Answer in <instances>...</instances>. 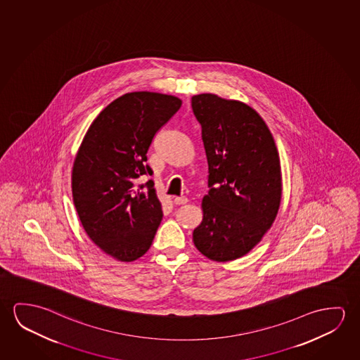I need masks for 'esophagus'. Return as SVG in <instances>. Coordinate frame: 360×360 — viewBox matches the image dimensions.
<instances>
[{
	"label": "esophagus",
	"instance_id": "34e87169",
	"mask_svg": "<svg viewBox=\"0 0 360 360\" xmlns=\"http://www.w3.org/2000/svg\"><path fill=\"white\" fill-rule=\"evenodd\" d=\"M173 202H174V205H186L188 202V198L187 197H176Z\"/></svg>",
	"mask_w": 360,
	"mask_h": 360
}]
</instances>
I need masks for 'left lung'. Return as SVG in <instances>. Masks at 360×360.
Listing matches in <instances>:
<instances>
[{
	"label": "left lung",
	"mask_w": 360,
	"mask_h": 360,
	"mask_svg": "<svg viewBox=\"0 0 360 360\" xmlns=\"http://www.w3.org/2000/svg\"><path fill=\"white\" fill-rule=\"evenodd\" d=\"M208 162V194L193 243L214 262L238 259L259 243L282 200L277 146L257 112L217 94L192 97Z\"/></svg>",
	"instance_id": "obj_1"
}]
</instances>
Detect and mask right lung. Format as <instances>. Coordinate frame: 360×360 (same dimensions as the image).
Masks as SVG:
<instances>
[{
    "mask_svg": "<svg viewBox=\"0 0 360 360\" xmlns=\"http://www.w3.org/2000/svg\"><path fill=\"white\" fill-rule=\"evenodd\" d=\"M181 105L171 94H123L96 117L78 148L73 203L91 240L115 259H139L153 242L162 205L153 181L139 178L152 176L148 148Z\"/></svg>",
    "mask_w": 360,
    "mask_h": 360,
    "instance_id": "obj_1",
    "label": "right lung"
}]
</instances>
